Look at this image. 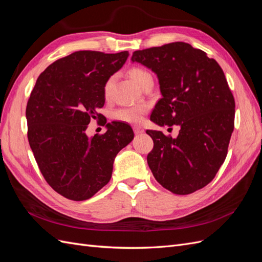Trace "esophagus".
<instances>
[{"label": "esophagus", "instance_id": "obj_1", "mask_svg": "<svg viewBox=\"0 0 262 262\" xmlns=\"http://www.w3.org/2000/svg\"><path fill=\"white\" fill-rule=\"evenodd\" d=\"M133 131H134V133H136V134H141V133L144 132V129L141 128V126H139V125H134L133 126Z\"/></svg>", "mask_w": 262, "mask_h": 262}]
</instances>
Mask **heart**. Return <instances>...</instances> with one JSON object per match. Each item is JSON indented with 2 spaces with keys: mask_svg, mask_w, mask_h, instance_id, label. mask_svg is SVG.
I'll list each match as a JSON object with an SVG mask.
<instances>
[{
  "mask_svg": "<svg viewBox=\"0 0 262 262\" xmlns=\"http://www.w3.org/2000/svg\"><path fill=\"white\" fill-rule=\"evenodd\" d=\"M128 74H129L131 80L137 85H139L140 87H142V85H143L145 82H147L148 80H153L152 74H150L147 70H145L143 68H139V67L131 68L129 70ZM110 89H112V80H109L105 84L104 93L106 96H108ZM146 109H147V107L144 104L122 107V108H119L116 110L113 115V118L119 122L137 124V123L141 122L142 118H143V115L146 112Z\"/></svg>",
  "mask_w": 262,
  "mask_h": 262,
  "instance_id": "heart-1",
  "label": "heart"
}]
</instances>
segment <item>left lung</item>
Masks as SVG:
<instances>
[{
	"instance_id": "8db88e82",
	"label": "left lung",
	"mask_w": 262,
	"mask_h": 262,
	"mask_svg": "<svg viewBox=\"0 0 262 262\" xmlns=\"http://www.w3.org/2000/svg\"><path fill=\"white\" fill-rule=\"evenodd\" d=\"M131 60L152 70L160 83L162 98L150 120L180 126L176 139L146 131L154 142L147 164L155 179L176 194L205 187L224 163L234 130L235 100L223 70L180 41L134 51Z\"/></svg>"
}]
</instances>
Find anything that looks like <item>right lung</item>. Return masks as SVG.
Instances as JSON below:
<instances>
[{"instance_id": "add662e5", "label": "right lung", "mask_w": 262, "mask_h": 262, "mask_svg": "<svg viewBox=\"0 0 262 262\" xmlns=\"http://www.w3.org/2000/svg\"><path fill=\"white\" fill-rule=\"evenodd\" d=\"M128 51H76L39 75L26 107L28 141L42 176L67 199L92 198L112 178L117 154L134 138L126 123H104L106 133L86 136L92 119L101 120L104 87Z\"/></svg>"}]
</instances>
